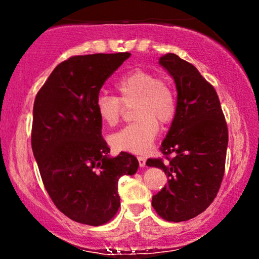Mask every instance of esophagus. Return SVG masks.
Segmentation results:
<instances>
[{"label":"esophagus","instance_id":"34e87169","mask_svg":"<svg viewBox=\"0 0 259 259\" xmlns=\"http://www.w3.org/2000/svg\"><path fill=\"white\" fill-rule=\"evenodd\" d=\"M138 159H139V165H140V167L144 168L145 165H146V158H145V157H142V156H139Z\"/></svg>","mask_w":259,"mask_h":259}]
</instances>
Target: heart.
I'll list each match as a JSON object with an SVG mask.
<instances>
[{
	"mask_svg": "<svg viewBox=\"0 0 259 259\" xmlns=\"http://www.w3.org/2000/svg\"><path fill=\"white\" fill-rule=\"evenodd\" d=\"M119 99L100 94L95 111L100 120L114 126L120 119L125 106H133L134 123L111 136L114 150L136 154L146 153L158 135V123L169 124L177 112V97L170 85L156 73L135 69L125 74L114 84Z\"/></svg>",
	"mask_w": 259,
	"mask_h": 259,
	"instance_id": "heart-1",
	"label": "heart"
}]
</instances>
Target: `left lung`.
Instances as JSON below:
<instances>
[{"instance_id":"1","label":"left lung","mask_w":259,"mask_h":259,"mask_svg":"<svg viewBox=\"0 0 259 259\" xmlns=\"http://www.w3.org/2000/svg\"><path fill=\"white\" fill-rule=\"evenodd\" d=\"M174 79L177 112L163 140V154L174 158L147 159L148 167L162 169L168 184L152 197L158 215L168 222L195 218L212 203L224 177L228 126L218 95L197 68L174 53L159 58Z\"/></svg>"}]
</instances>
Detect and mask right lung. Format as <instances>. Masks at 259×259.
<instances>
[{
  "label": "right lung",
  "instance_id": "1",
  "mask_svg": "<svg viewBox=\"0 0 259 259\" xmlns=\"http://www.w3.org/2000/svg\"><path fill=\"white\" fill-rule=\"evenodd\" d=\"M129 52L74 56L53 69L37 92L31 147L45 189L74 222H109L120 206L118 180L138 171L135 156H109L95 111L100 90Z\"/></svg>",
  "mask_w": 259,
  "mask_h": 259
}]
</instances>
